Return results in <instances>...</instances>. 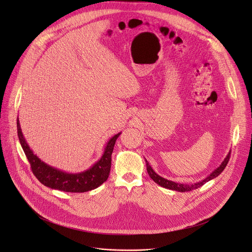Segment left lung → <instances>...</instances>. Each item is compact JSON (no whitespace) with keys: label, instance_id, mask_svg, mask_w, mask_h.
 <instances>
[{"label":"left lung","instance_id":"1","mask_svg":"<svg viewBox=\"0 0 252 252\" xmlns=\"http://www.w3.org/2000/svg\"><path fill=\"white\" fill-rule=\"evenodd\" d=\"M229 158H230V152L227 154L226 158L223 159V161L221 162V164L218 167L215 168L208 176H206L205 178H203L202 181L198 182V183H195V184H178V183H174L172 181H168V179L164 178V177H161L160 175H158L154 169L153 167L150 165L149 161L146 159V163H147V170H148V173L150 175V177L153 179V181L158 184V186L164 188V189H171V190H176V191H181V192H186V191H190V190H193V189H196L198 188H200L201 186H203L205 183L211 181V179L215 178L217 176H219L222 171L223 169L225 168V166L227 165V162L229 160Z\"/></svg>","mask_w":252,"mask_h":252}]
</instances>
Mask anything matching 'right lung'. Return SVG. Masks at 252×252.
<instances>
[{"label":"right lung","mask_w":252,"mask_h":252,"mask_svg":"<svg viewBox=\"0 0 252 252\" xmlns=\"http://www.w3.org/2000/svg\"><path fill=\"white\" fill-rule=\"evenodd\" d=\"M17 128L21 146L30 161L32 171L38 181L48 188L65 192L90 191L98 188L106 181L111 171L112 154L116 140L122 133H117L106 142L101 158L90 168L78 173H69L47 164L33 154L22 132L19 118L17 119Z\"/></svg>","instance_id":"obj_1"}]
</instances>
